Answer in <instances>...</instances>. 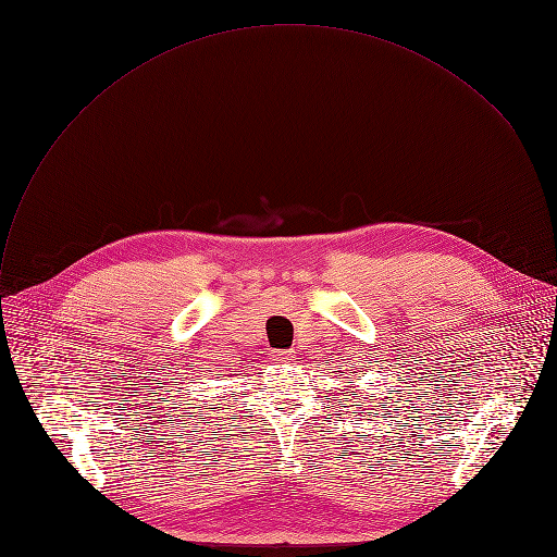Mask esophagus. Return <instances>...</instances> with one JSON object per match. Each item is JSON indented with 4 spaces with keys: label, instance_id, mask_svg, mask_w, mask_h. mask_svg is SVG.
Listing matches in <instances>:
<instances>
[{
    "label": "esophagus",
    "instance_id": "obj_1",
    "mask_svg": "<svg viewBox=\"0 0 557 557\" xmlns=\"http://www.w3.org/2000/svg\"><path fill=\"white\" fill-rule=\"evenodd\" d=\"M288 357H290L288 350H273V352H271V359H273V361H286Z\"/></svg>",
    "mask_w": 557,
    "mask_h": 557
}]
</instances>
